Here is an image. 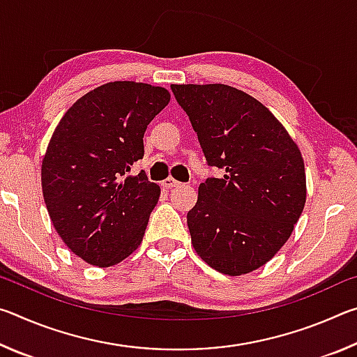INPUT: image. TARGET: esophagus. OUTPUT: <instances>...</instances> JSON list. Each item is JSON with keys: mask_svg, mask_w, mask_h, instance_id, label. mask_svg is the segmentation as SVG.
Wrapping results in <instances>:
<instances>
[{"mask_svg": "<svg viewBox=\"0 0 357 357\" xmlns=\"http://www.w3.org/2000/svg\"><path fill=\"white\" fill-rule=\"evenodd\" d=\"M162 185H164L165 189H174V187H179L181 183L174 178H167V179L162 181Z\"/></svg>", "mask_w": 357, "mask_h": 357, "instance_id": "obj_1", "label": "esophagus"}]
</instances>
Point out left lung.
<instances>
[{
    "label": "left lung",
    "instance_id": "1",
    "mask_svg": "<svg viewBox=\"0 0 357 357\" xmlns=\"http://www.w3.org/2000/svg\"><path fill=\"white\" fill-rule=\"evenodd\" d=\"M211 167L187 213L192 245L225 275L261 268L291 236L307 198L298 144L269 108L228 84H172Z\"/></svg>",
    "mask_w": 357,
    "mask_h": 357
}]
</instances>
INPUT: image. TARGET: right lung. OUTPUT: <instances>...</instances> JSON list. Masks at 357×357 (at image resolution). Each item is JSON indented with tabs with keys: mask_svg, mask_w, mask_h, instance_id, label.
Returning <instances> with one entry per match:
<instances>
[{
	"mask_svg": "<svg viewBox=\"0 0 357 357\" xmlns=\"http://www.w3.org/2000/svg\"><path fill=\"white\" fill-rule=\"evenodd\" d=\"M168 102L162 86L110 82L82 96L53 132L42 159V195L59 238L88 264H118L142 244L160 187L144 173L126 174Z\"/></svg>",
	"mask_w": 357,
	"mask_h": 357,
	"instance_id": "obj_1",
	"label": "right lung"
}]
</instances>
